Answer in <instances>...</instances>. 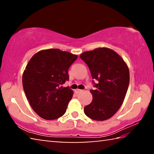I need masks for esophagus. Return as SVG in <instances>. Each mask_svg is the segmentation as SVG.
<instances>
[{"label":"esophagus","mask_w":154,"mask_h":154,"mask_svg":"<svg viewBox=\"0 0 154 154\" xmlns=\"http://www.w3.org/2000/svg\"><path fill=\"white\" fill-rule=\"evenodd\" d=\"M82 90H79V89H77V90H75V92L76 93V94H79V93H80V92H82Z\"/></svg>","instance_id":"1"}]
</instances>
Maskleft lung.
I'll return each mask as SVG.
<instances>
[{
  "instance_id": "1",
  "label": "left lung",
  "mask_w": 154,
  "mask_h": 154,
  "mask_svg": "<svg viewBox=\"0 0 154 154\" xmlns=\"http://www.w3.org/2000/svg\"><path fill=\"white\" fill-rule=\"evenodd\" d=\"M80 58L89 67L92 79L98 81L96 89L90 90L93 99L84 113L94 120H106L123 104L130 82L128 67L118 53L107 48L85 51Z\"/></svg>"
}]
</instances>
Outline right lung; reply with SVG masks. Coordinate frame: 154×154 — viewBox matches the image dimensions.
<instances>
[{
    "label": "right lung",
    "mask_w": 154,
    "mask_h": 154,
    "mask_svg": "<svg viewBox=\"0 0 154 154\" xmlns=\"http://www.w3.org/2000/svg\"><path fill=\"white\" fill-rule=\"evenodd\" d=\"M77 56L58 49L38 51L28 62L22 85L31 107L41 118L52 120L63 116L73 91L61 85L69 79L68 70Z\"/></svg>",
    "instance_id": "add662e5"
}]
</instances>
